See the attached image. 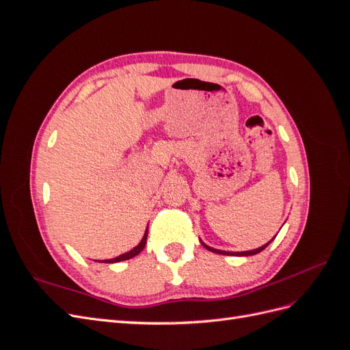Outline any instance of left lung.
<instances>
[{
  "mask_svg": "<svg viewBox=\"0 0 350 350\" xmlns=\"http://www.w3.org/2000/svg\"><path fill=\"white\" fill-rule=\"evenodd\" d=\"M273 241V239H271ZM271 241H269L266 245H262V247H260V248H257V250H252V251H242V252H228V251H221V250H216V248H211V247H208V245H206V243H203V245L208 250V251H211V252H216V254H221V256H242V257H247V256H254V254H258V252H261L264 248H266L269 243L271 242Z\"/></svg>",
  "mask_w": 350,
  "mask_h": 350,
  "instance_id": "obj_1",
  "label": "left lung"
}]
</instances>
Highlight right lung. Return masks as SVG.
Here are the masks:
<instances>
[{
    "label": "right lung",
    "mask_w": 350,
    "mask_h": 350,
    "mask_svg": "<svg viewBox=\"0 0 350 350\" xmlns=\"http://www.w3.org/2000/svg\"><path fill=\"white\" fill-rule=\"evenodd\" d=\"M146 241H147V229H146V232H144V237H143V239L140 241L139 245L134 247L131 251L125 252V254H121V256L115 257V258H111V260H103V261H100V262H118V261H124V260H130V258L135 257L137 254H140V252L143 251V248L146 247Z\"/></svg>",
    "instance_id": "right-lung-1"
}]
</instances>
